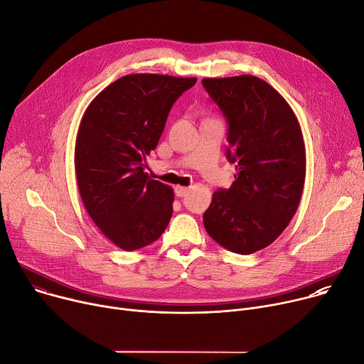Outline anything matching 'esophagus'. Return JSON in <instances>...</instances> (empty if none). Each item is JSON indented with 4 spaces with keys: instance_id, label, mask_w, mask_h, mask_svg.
Segmentation results:
<instances>
[{
    "instance_id": "esophagus-1",
    "label": "esophagus",
    "mask_w": 364,
    "mask_h": 364,
    "mask_svg": "<svg viewBox=\"0 0 364 364\" xmlns=\"http://www.w3.org/2000/svg\"><path fill=\"white\" fill-rule=\"evenodd\" d=\"M174 191H176V196H177V197H184V196L188 193V188H187V187H183V186H176Z\"/></svg>"
}]
</instances>
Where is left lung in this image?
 Returning a JSON list of instances; mask_svg holds the SVG:
<instances>
[{
    "instance_id": "1",
    "label": "left lung",
    "mask_w": 364,
    "mask_h": 364,
    "mask_svg": "<svg viewBox=\"0 0 364 364\" xmlns=\"http://www.w3.org/2000/svg\"><path fill=\"white\" fill-rule=\"evenodd\" d=\"M202 84L226 119V158L237 164L235 181L213 193L203 223L223 248L252 254L276 241L299 208L306 173L302 130L284 98L257 77Z\"/></svg>"
}]
</instances>
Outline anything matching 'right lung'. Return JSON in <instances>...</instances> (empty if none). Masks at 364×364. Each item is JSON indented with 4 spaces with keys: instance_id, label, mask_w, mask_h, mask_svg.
<instances>
[{
    "instance_id": "obj_1",
    "label": "right lung",
    "mask_w": 364,
    "mask_h": 364,
    "mask_svg": "<svg viewBox=\"0 0 364 364\" xmlns=\"http://www.w3.org/2000/svg\"><path fill=\"white\" fill-rule=\"evenodd\" d=\"M197 78L132 74L87 107L75 142L82 203L114 245L134 251L156 241L173 215L174 191L149 178L146 155L158 145L177 98Z\"/></svg>"
}]
</instances>
